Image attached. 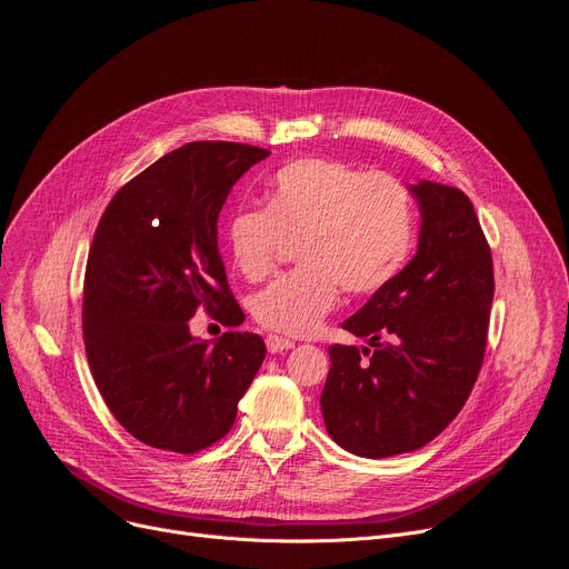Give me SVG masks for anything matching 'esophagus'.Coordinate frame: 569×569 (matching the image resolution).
Listing matches in <instances>:
<instances>
[{"mask_svg": "<svg viewBox=\"0 0 569 569\" xmlns=\"http://www.w3.org/2000/svg\"><path fill=\"white\" fill-rule=\"evenodd\" d=\"M264 341H267L269 353H283V351H290L295 346L292 339H283V337H277V335H269Z\"/></svg>", "mask_w": 569, "mask_h": 569, "instance_id": "esophagus-1", "label": "esophagus"}]
</instances>
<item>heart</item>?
I'll use <instances>...</instances> for the list:
<instances>
[{
    "label": "heart",
    "mask_w": 569,
    "mask_h": 569,
    "mask_svg": "<svg viewBox=\"0 0 569 569\" xmlns=\"http://www.w3.org/2000/svg\"><path fill=\"white\" fill-rule=\"evenodd\" d=\"M413 234V202L398 179L305 158L271 177L267 209L230 218L228 249L246 279L262 281L277 264L283 237H300L302 267L258 292L253 316L271 332L307 337L337 307L341 286L351 295H372L398 277Z\"/></svg>",
    "instance_id": "b5f03b06"
}]
</instances>
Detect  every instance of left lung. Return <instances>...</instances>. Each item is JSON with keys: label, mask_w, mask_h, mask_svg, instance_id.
<instances>
[{"label": "left lung", "mask_w": 569, "mask_h": 569, "mask_svg": "<svg viewBox=\"0 0 569 569\" xmlns=\"http://www.w3.org/2000/svg\"><path fill=\"white\" fill-rule=\"evenodd\" d=\"M421 234L411 262L346 323L369 349L332 343L320 409L330 437L362 458L426 447L472 392L483 365L492 256L469 197L418 181Z\"/></svg>", "instance_id": "8db88e82"}]
</instances>
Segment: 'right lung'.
I'll return each instance as SVG.
<instances>
[{
	"label": "right lung",
	"mask_w": 569,
	"mask_h": 569,
	"mask_svg": "<svg viewBox=\"0 0 569 569\" xmlns=\"http://www.w3.org/2000/svg\"><path fill=\"white\" fill-rule=\"evenodd\" d=\"M267 148L192 141L122 186L94 230L83 279V341L116 421L148 447L197 453L223 439L264 360L253 332L190 335L204 309L237 328L243 311L218 251V213Z\"/></svg>",
	"instance_id": "obj_1"
}]
</instances>
